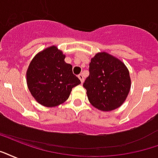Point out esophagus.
Here are the masks:
<instances>
[{
	"label": "esophagus",
	"instance_id": "34e87169",
	"mask_svg": "<svg viewBox=\"0 0 158 158\" xmlns=\"http://www.w3.org/2000/svg\"><path fill=\"white\" fill-rule=\"evenodd\" d=\"M78 77H79V79H80L81 83H83V82L84 81V75H83V74H79V75H78Z\"/></svg>",
	"mask_w": 158,
	"mask_h": 158
}]
</instances>
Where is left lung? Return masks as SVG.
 <instances>
[{
	"mask_svg": "<svg viewBox=\"0 0 158 158\" xmlns=\"http://www.w3.org/2000/svg\"><path fill=\"white\" fill-rule=\"evenodd\" d=\"M83 86L94 107L111 111L122 105L129 93V72L118 59L105 52L98 53L91 59L89 75Z\"/></svg>",
	"mask_w": 158,
	"mask_h": 158,
	"instance_id": "8db88e82",
	"label": "left lung"
}]
</instances>
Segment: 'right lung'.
Returning a JSON list of instances; mask_svg holds the SVG:
<instances>
[{
  "label": "right lung",
  "instance_id": "1",
  "mask_svg": "<svg viewBox=\"0 0 158 158\" xmlns=\"http://www.w3.org/2000/svg\"><path fill=\"white\" fill-rule=\"evenodd\" d=\"M64 58L57 47L51 46L37 54L29 65L26 73L29 90L35 100L45 107L65 102L72 89L81 84Z\"/></svg>",
  "mask_w": 158,
  "mask_h": 158
}]
</instances>
